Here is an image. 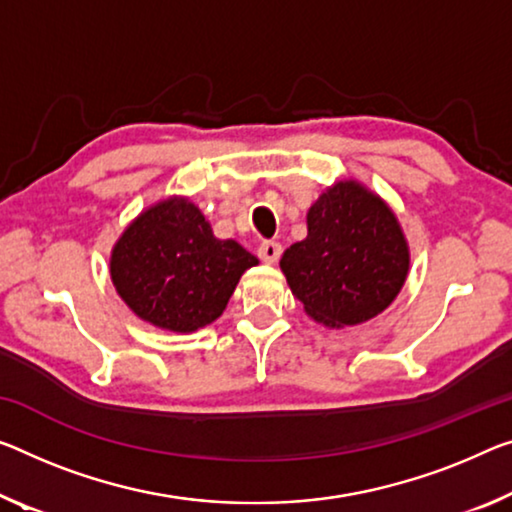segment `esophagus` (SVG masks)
<instances>
[{
  "label": "esophagus",
  "instance_id": "obj_1",
  "mask_svg": "<svg viewBox=\"0 0 512 512\" xmlns=\"http://www.w3.org/2000/svg\"><path fill=\"white\" fill-rule=\"evenodd\" d=\"M258 256H261V261L263 263H277L279 261V256H281V245L279 242H274V240H267V242H263L261 247H258Z\"/></svg>",
  "mask_w": 512,
  "mask_h": 512
}]
</instances>
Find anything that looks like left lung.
Returning a JSON list of instances; mask_svg holds the SVG:
<instances>
[{"mask_svg":"<svg viewBox=\"0 0 512 512\" xmlns=\"http://www.w3.org/2000/svg\"><path fill=\"white\" fill-rule=\"evenodd\" d=\"M306 238L281 256L304 311L325 327H352L396 300L410 247L393 210L357 180H338L306 215Z\"/></svg>","mask_w":512,"mask_h":512,"instance_id":"left-lung-1","label":"left lung"}]
</instances>
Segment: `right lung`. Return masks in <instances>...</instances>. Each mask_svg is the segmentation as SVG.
<instances>
[{
    "label": "right lung",
    "instance_id": "right-lung-1",
    "mask_svg": "<svg viewBox=\"0 0 512 512\" xmlns=\"http://www.w3.org/2000/svg\"><path fill=\"white\" fill-rule=\"evenodd\" d=\"M258 265L235 240L212 235L185 196L155 203L116 240L109 274L135 316L190 334L222 316L242 274Z\"/></svg>",
    "mask_w": 512,
    "mask_h": 512
}]
</instances>
